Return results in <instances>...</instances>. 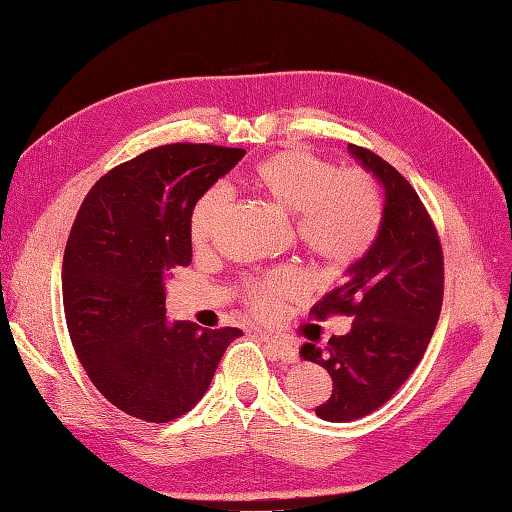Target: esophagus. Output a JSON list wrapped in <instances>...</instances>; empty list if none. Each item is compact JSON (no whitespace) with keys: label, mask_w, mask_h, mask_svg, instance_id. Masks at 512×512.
<instances>
[{"label":"esophagus","mask_w":512,"mask_h":512,"mask_svg":"<svg viewBox=\"0 0 512 512\" xmlns=\"http://www.w3.org/2000/svg\"><path fill=\"white\" fill-rule=\"evenodd\" d=\"M258 337L262 339V342H265V346L269 348V352H271V356L275 361H282V363H297V350H294V346L292 344H288V342H282V339H277V337H271V335H267V333H258Z\"/></svg>","instance_id":"1"}]
</instances>
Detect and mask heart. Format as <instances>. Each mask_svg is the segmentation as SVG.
<instances>
[{
	"label": "heart",
	"instance_id": "1",
	"mask_svg": "<svg viewBox=\"0 0 512 512\" xmlns=\"http://www.w3.org/2000/svg\"><path fill=\"white\" fill-rule=\"evenodd\" d=\"M247 185L286 215H294V232L309 256L329 269H346L363 258L374 243L382 222L378 183L363 168H337L314 153L288 149L269 156L252 168ZM226 207V194L211 188L190 213V241L196 250L209 245ZM245 303L258 316L303 294L297 273L275 269L247 284Z\"/></svg>",
	"mask_w": 512,
	"mask_h": 512
}]
</instances>
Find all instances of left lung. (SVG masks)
<instances>
[{"mask_svg":"<svg viewBox=\"0 0 512 512\" xmlns=\"http://www.w3.org/2000/svg\"><path fill=\"white\" fill-rule=\"evenodd\" d=\"M348 149L382 183L384 209L367 254L309 312L314 320L352 316L350 333L299 350L333 380L331 397L316 408L331 423L367 416L401 389L431 342L444 297L442 245L421 198L374 151Z\"/></svg>","mask_w":512,"mask_h":512,"instance_id":"1","label":"left lung"}]
</instances>
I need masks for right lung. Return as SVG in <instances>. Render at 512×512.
I'll return each instance as SVG.
<instances>
[{
  "instance_id": "obj_1",
  "label": "right lung",
  "mask_w": 512,
  "mask_h": 512,
  "mask_svg": "<svg viewBox=\"0 0 512 512\" xmlns=\"http://www.w3.org/2000/svg\"><path fill=\"white\" fill-rule=\"evenodd\" d=\"M245 149L173 143L108 170L76 213L61 292L76 356L121 412L168 423L190 412L241 329L166 324L164 282L192 262L196 200Z\"/></svg>"
}]
</instances>
